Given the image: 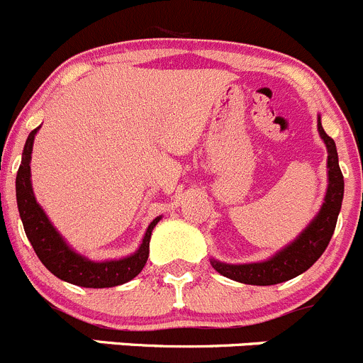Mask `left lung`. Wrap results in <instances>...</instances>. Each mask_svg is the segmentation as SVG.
<instances>
[{"mask_svg":"<svg viewBox=\"0 0 363 363\" xmlns=\"http://www.w3.org/2000/svg\"><path fill=\"white\" fill-rule=\"evenodd\" d=\"M317 130L328 150V189L319 212L308 226L285 247L276 251L271 258L253 264H226L210 258V264L219 274L246 283V285H276L296 278L312 267L330 244L339 219L344 198V176L339 167V155L333 139L323 130L320 117H317Z\"/></svg>","mask_w":363,"mask_h":363,"instance_id":"8db88e82","label":"left lung"}]
</instances>
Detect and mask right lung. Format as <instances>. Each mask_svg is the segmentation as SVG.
<instances>
[{
	"label": "right lung",
	"mask_w": 363,
	"mask_h": 363,
	"mask_svg": "<svg viewBox=\"0 0 363 363\" xmlns=\"http://www.w3.org/2000/svg\"><path fill=\"white\" fill-rule=\"evenodd\" d=\"M39 130L40 126L30 132L28 139H26L16 178L17 208H19V216L21 220H23L26 237L32 242L37 257L46 265L48 271L53 272L57 278L72 283V285H78V287H117V285H123V283L133 279L146 265L147 257H150L151 231L157 226L158 220L162 219V216L155 217L151 220L139 250L135 253L128 255V257L119 258V260L94 262L80 255L76 250H72L67 240L58 233V230L53 226V223L46 216L43 206L37 203L35 194H33L30 162H32L33 140H35Z\"/></svg>",
	"instance_id": "add662e5"
}]
</instances>
